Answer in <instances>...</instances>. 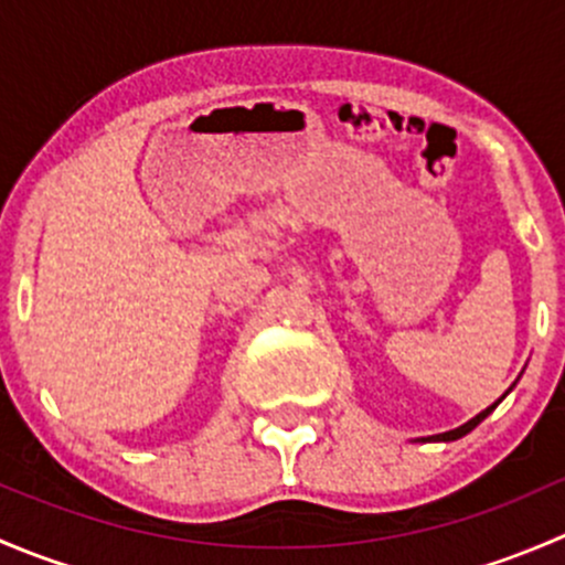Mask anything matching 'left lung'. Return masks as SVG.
Wrapping results in <instances>:
<instances>
[{"mask_svg": "<svg viewBox=\"0 0 565 565\" xmlns=\"http://www.w3.org/2000/svg\"><path fill=\"white\" fill-rule=\"evenodd\" d=\"M511 388H514V385H511ZM511 388H509V391H511ZM509 391H505V393H509ZM505 393H503V396H500V398H498V402H494V404H492V407H487V409H483V413H478V415H476V418H470V420H467V424H461V426H459V429H451V431H443V435H435V437H426V440H443V443H451V440H459V437H465V435H467V431H472V429H476V426H478V424H481V420H483V418H487V415H489V413H492V409H494V407H498V404H500V402H503V398H505Z\"/></svg>", "mask_w": 565, "mask_h": 565, "instance_id": "8db88e82", "label": "left lung"}]
</instances>
